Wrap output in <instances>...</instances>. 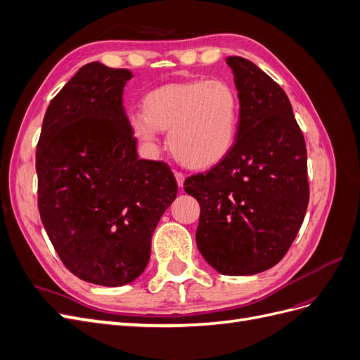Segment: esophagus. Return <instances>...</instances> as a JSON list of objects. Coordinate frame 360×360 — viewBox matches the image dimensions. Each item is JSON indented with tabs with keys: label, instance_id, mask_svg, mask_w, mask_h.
Returning a JSON list of instances; mask_svg holds the SVG:
<instances>
[{
	"label": "esophagus",
	"instance_id": "obj_1",
	"mask_svg": "<svg viewBox=\"0 0 360 360\" xmlns=\"http://www.w3.org/2000/svg\"><path fill=\"white\" fill-rule=\"evenodd\" d=\"M174 176H176V180H177L179 188H183V183H184V174H183V172H180V171H174Z\"/></svg>",
	"mask_w": 360,
	"mask_h": 360
}]
</instances>
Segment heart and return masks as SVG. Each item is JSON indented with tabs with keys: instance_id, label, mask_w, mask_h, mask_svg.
I'll return each mask as SVG.
<instances>
[{
	"instance_id": "b5f03b06",
	"label": "heart",
	"mask_w": 360,
	"mask_h": 360,
	"mask_svg": "<svg viewBox=\"0 0 360 360\" xmlns=\"http://www.w3.org/2000/svg\"><path fill=\"white\" fill-rule=\"evenodd\" d=\"M134 134L155 146L169 130L172 155L191 168H209L230 153L240 123V99L222 79L167 84L144 97V112L129 115Z\"/></svg>"
}]
</instances>
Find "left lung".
Returning a JSON list of instances; mask_svg holds the SVG:
<instances>
[{
	"mask_svg": "<svg viewBox=\"0 0 360 360\" xmlns=\"http://www.w3.org/2000/svg\"><path fill=\"white\" fill-rule=\"evenodd\" d=\"M240 99L236 143L219 163L184 180L201 207L197 245L222 275L278 264L309 201L307 144L285 91L242 57H228Z\"/></svg>",
	"mask_w": 360,
	"mask_h": 360,
	"instance_id": "8db88e82",
	"label": "left lung"
}]
</instances>
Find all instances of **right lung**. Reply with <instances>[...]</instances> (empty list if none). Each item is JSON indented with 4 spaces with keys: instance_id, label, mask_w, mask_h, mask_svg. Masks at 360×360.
Listing matches in <instances>:
<instances>
[{
    "instance_id": "1",
    "label": "right lung",
    "mask_w": 360,
    "mask_h": 360,
    "mask_svg": "<svg viewBox=\"0 0 360 360\" xmlns=\"http://www.w3.org/2000/svg\"><path fill=\"white\" fill-rule=\"evenodd\" d=\"M127 69L89 63L51 101L36 150L37 202L63 264L120 287L148 264L151 236L177 197L168 163L138 159L123 106Z\"/></svg>"
}]
</instances>
